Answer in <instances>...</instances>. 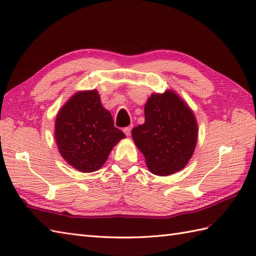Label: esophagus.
Returning <instances> with one entry per match:
<instances>
[{
  "instance_id": "obj_1",
  "label": "esophagus",
  "mask_w": 256,
  "mask_h": 256,
  "mask_svg": "<svg viewBox=\"0 0 256 256\" xmlns=\"http://www.w3.org/2000/svg\"><path fill=\"white\" fill-rule=\"evenodd\" d=\"M131 130H132L131 126H126V128H123V131H124V133H125V135H126V136H128V135L131 134Z\"/></svg>"
}]
</instances>
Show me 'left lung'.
Here are the masks:
<instances>
[{"instance_id": "obj_1", "label": "left lung", "mask_w": 256, "mask_h": 256, "mask_svg": "<svg viewBox=\"0 0 256 256\" xmlns=\"http://www.w3.org/2000/svg\"><path fill=\"white\" fill-rule=\"evenodd\" d=\"M145 122L132 130L134 143L145 156L148 170L167 176L187 165L197 143L192 111L172 91L152 94L144 108Z\"/></svg>"}]
</instances>
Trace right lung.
Returning <instances> with one entry per match:
<instances>
[{
	"label": "right lung",
	"instance_id": "add662e5",
	"mask_svg": "<svg viewBox=\"0 0 256 256\" xmlns=\"http://www.w3.org/2000/svg\"><path fill=\"white\" fill-rule=\"evenodd\" d=\"M55 138L62 156L76 170L96 172L125 134L114 126L111 113L102 106L96 90L76 94L60 111Z\"/></svg>",
	"mask_w": 256,
	"mask_h": 256
}]
</instances>
